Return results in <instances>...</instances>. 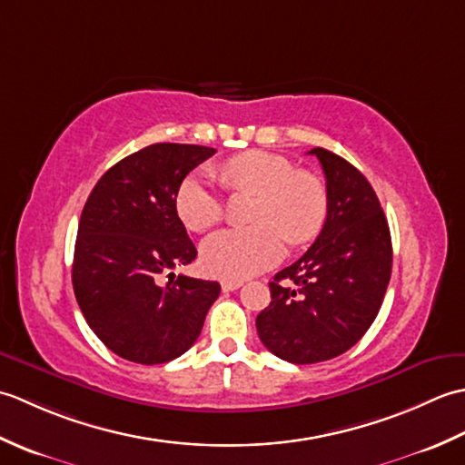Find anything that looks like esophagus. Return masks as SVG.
<instances>
[{
	"instance_id": "esophagus-1",
	"label": "esophagus",
	"mask_w": 465,
	"mask_h": 465,
	"mask_svg": "<svg viewBox=\"0 0 465 465\" xmlns=\"http://www.w3.org/2000/svg\"><path fill=\"white\" fill-rule=\"evenodd\" d=\"M242 285H243L242 280H223L222 282V290L223 292H235V290H240Z\"/></svg>"
}]
</instances>
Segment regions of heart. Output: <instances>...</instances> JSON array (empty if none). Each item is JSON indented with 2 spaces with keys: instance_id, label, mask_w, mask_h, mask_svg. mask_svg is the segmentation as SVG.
I'll return each instance as SVG.
<instances>
[{
  "instance_id": "obj_1",
  "label": "heart",
  "mask_w": 465,
  "mask_h": 465,
  "mask_svg": "<svg viewBox=\"0 0 465 465\" xmlns=\"http://www.w3.org/2000/svg\"><path fill=\"white\" fill-rule=\"evenodd\" d=\"M232 192L252 193L250 227L212 233L202 243V265L223 280L250 278L280 262L283 242L293 248L318 238L328 217V190L312 172L295 170L288 157L250 150L220 165ZM175 213L192 232H205L222 220L223 203L205 173H192L177 185Z\"/></svg>"
}]
</instances>
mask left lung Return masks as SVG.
Returning <instances> with one entry per match:
<instances>
[{
    "instance_id": "1",
    "label": "left lung",
    "mask_w": 465,
    "mask_h": 465,
    "mask_svg": "<svg viewBox=\"0 0 465 465\" xmlns=\"http://www.w3.org/2000/svg\"><path fill=\"white\" fill-rule=\"evenodd\" d=\"M328 217L312 248L270 282L272 302L255 325L262 343L292 363L338 358L378 315L391 275L388 220L360 170L323 147Z\"/></svg>"
}]
</instances>
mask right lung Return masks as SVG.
Instances as JSON below:
<instances>
[{"label":"right lung","instance_id":"right-lung-1","mask_svg":"<svg viewBox=\"0 0 465 465\" xmlns=\"http://www.w3.org/2000/svg\"><path fill=\"white\" fill-rule=\"evenodd\" d=\"M213 147L153 143L124 157L95 183L77 227L72 282L87 325L124 360L180 358L200 338L220 283L160 275L195 260L175 213L177 185Z\"/></svg>","mask_w":465,"mask_h":465}]
</instances>
